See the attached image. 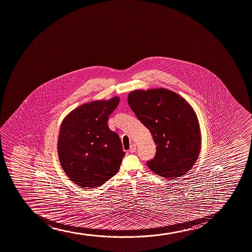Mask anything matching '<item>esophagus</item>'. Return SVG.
I'll return each instance as SVG.
<instances>
[{"instance_id": "obj_1", "label": "esophagus", "mask_w": 252, "mask_h": 252, "mask_svg": "<svg viewBox=\"0 0 252 252\" xmlns=\"http://www.w3.org/2000/svg\"><path fill=\"white\" fill-rule=\"evenodd\" d=\"M136 150V144H132L130 147V149H129V152L130 153H135Z\"/></svg>"}]
</instances>
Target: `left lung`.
I'll return each mask as SVG.
<instances>
[{
    "label": "left lung",
    "mask_w": 252,
    "mask_h": 252,
    "mask_svg": "<svg viewBox=\"0 0 252 252\" xmlns=\"http://www.w3.org/2000/svg\"><path fill=\"white\" fill-rule=\"evenodd\" d=\"M127 99L157 146L154 158L147 161L148 167L168 179L185 175L197 161L201 147L199 124L192 106L163 88L131 91Z\"/></svg>",
    "instance_id": "8db88e82"
}]
</instances>
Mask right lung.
<instances>
[{
  "label": "right lung",
  "mask_w": 252,
  "mask_h": 252,
  "mask_svg": "<svg viewBox=\"0 0 252 252\" xmlns=\"http://www.w3.org/2000/svg\"><path fill=\"white\" fill-rule=\"evenodd\" d=\"M118 97L85 103L60 126L58 154L66 175L82 189H94L118 172L125 152L117 133L108 126Z\"/></svg>",
  "instance_id": "obj_1"
}]
</instances>
